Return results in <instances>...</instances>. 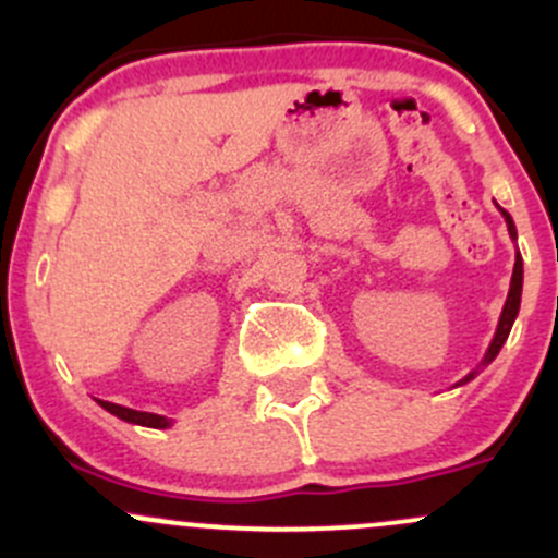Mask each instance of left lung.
<instances>
[{
    "mask_svg": "<svg viewBox=\"0 0 558 558\" xmlns=\"http://www.w3.org/2000/svg\"><path fill=\"white\" fill-rule=\"evenodd\" d=\"M499 210H502V207H499ZM502 218H505V223H508L510 238L515 240V223H513V218H510V213H508V210H502ZM521 289H523V262H521V253H515V267H513V278H510L508 300H505V307H502V315H499L497 331H494V340H492V345H488L486 356H483L481 367H486V364H492L494 359H497V353L502 351L505 340H508L510 329H513L515 315H519V307H521ZM475 375H477V369H472V373L466 375V378H461L459 384H456V386L470 384V380L475 378Z\"/></svg>",
    "mask_w": 558,
    "mask_h": 558,
    "instance_id": "8db88e82",
    "label": "left lung"
}]
</instances>
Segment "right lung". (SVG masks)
<instances>
[{"label": "right lung", "mask_w": 558, "mask_h": 558, "mask_svg": "<svg viewBox=\"0 0 558 558\" xmlns=\"http://www.w3.org/2000/svg\"><path fill=\"white\" fill-rule=\"evenodd\" d=\"M99 404L107 410V413H112L116 418L121 421H129V424H140V426H150V429H167V426H172L170 418H165V415H156V413H143V410H132V408H123V404H116V402H105V399H97Z\"/></svg>", "instance_id": "add662e5"}]
</instances>
